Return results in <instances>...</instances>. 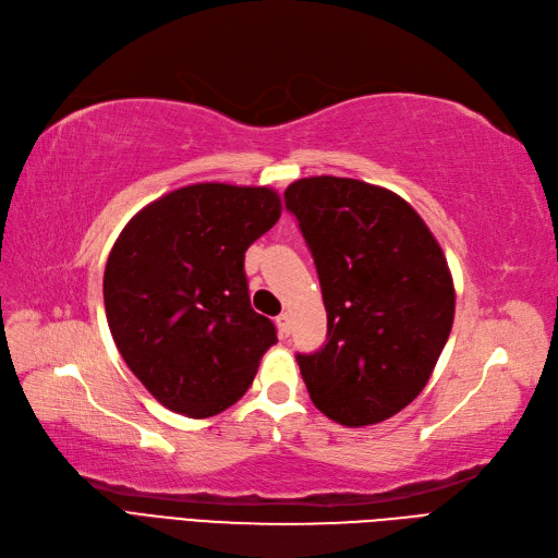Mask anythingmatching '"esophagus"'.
<instances>
[{
    "instance_id": "1",
    "label": "esophagus",
    "mask_w": 558,
    "mask_h": 558,
    "mask_svg": "<svg viewBox=\"0 0 558 558\" xmlns=\"http://www.w3.org/2000/svg\"><path fill=\"white\" fill-rule=\"evenodd\" d=\"M277 328H279V332H281V337L291 335V316H288V314L277 316Z\"/></svg>"
}]
</instances>
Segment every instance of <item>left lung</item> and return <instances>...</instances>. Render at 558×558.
Instances as JSON below:
<instances>
[{
    "instance_id": "left-lung-1",
    "label": "left lung",
    "mask_w": 558,
    "mask_h": 558,
    "mask_svg": "<svg viewBox=\"0 0 558 558\" xmlns=\"http://www.w3.org/2000/svg\"><path fill=\"white\" fill-rule=\"evenodd\" d=\"M314 256L328 343L298 355L320 413L376 425L427 386L452 330L454 286L444 248L392 191L351 178H304L286 189Z\"/></svg>"
}]
</instances>
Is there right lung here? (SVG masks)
Wrapping results in <instances>:
<instances>
[{
    "label": "right lung",
    "mask_w": 558,
    "mask_h": 558,
    "mask_svg": "<svg viewBox=\"0 0 558 558\" xmlns=\"http://www.w3.org/2000/svg\"><path fill=\"white\" fill-rule=\"evenodd\" d=\"M279 217L272 189L203 182L145 205L112 244L108 328L166 409L213 417L252 386L277 328L252 310L244 252Z\"/></svg>",
    "instance_id": "add662e5"
}]
</instances>
